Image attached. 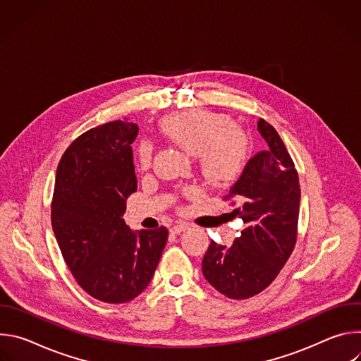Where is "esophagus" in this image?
<instances>
[{
    "label": "esophagus",
    "mask_w": 361,
    "mask_h": 361,
    "mask_svg": "<svg viewBox=\"0 0 361 361\" xmlns=\"http://www.w3.org/2000/svg\"><path fill=\"white\" fill-rule=\"evenodd\" d=\"M188 227H190V226H188L187 223H177L176 226H173V227L170 228V231H171L173 234H180V233L188 230Z\"/></svg>",
    "instance_id": "esophagus-1"
}]
</instances>
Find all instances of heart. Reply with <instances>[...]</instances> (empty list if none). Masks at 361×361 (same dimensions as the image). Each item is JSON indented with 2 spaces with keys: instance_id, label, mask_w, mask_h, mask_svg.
Wrapping results in <instances>:
<instances>
[{
  "instance_id": "heart-1",
  "label": "heart",
  "mask_w": 361,
  "mask_h": 361,
  "mask_svg": "<svg viewBox=\"0 0 361 361\" xmlns=\"http://www.w3.org/2000/svg\"><path fill=\"white\" fill-rule=\"evenodd\" d=\"M161 130L190 156L197 157L200 173L212 187L226 188L233 185L247 169L250 138L228 114L187 110L163 118ZM137 159L141 170L151 166V142L140 144Z\"/></svg>"
}]
</instances>
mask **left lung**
<instances>
[{
  "label": "left lung",
  "instance_id": "left-lung-1",
  "mask_svg": "<svg viewBox=\"0 0 361 361\" xmlns=\"http://www.w3.org/2000/svg\"><path fill=\"white\" fill-rule=\"evenodd\" d=\"M269 148L248 161L240 180L223 197L240 205L231 214L245 227L230 247L210 243L202 274L217 291L245 300L266 290L279 276L297 243L300 183L294 161L276 128L257 123Z\"/></svg>",
  "mask_w": 361,
  "mask_h": 361
}]
</instances>
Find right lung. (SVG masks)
Returning a JSON list of instances; mask_svg holds the SVG:
<instances>
[{"label": "right lung", "mask_w": 361, "mask_h": 361, "mask_svg": "<svg viewBox=\"0 0 361 361\" xmlns=\"http://www.w3.org/2000/svg\"><path fill=\"white\" fill-rule=\"evenodd\" d=\"M137 124L117 120L77 137L60 160L51 224L80 287L111 304L134 300L149 284L169 230L133 233L126 200L137 190L131 144Z\"/></svg>", "instance_id": "1"}]
</instances>
